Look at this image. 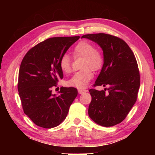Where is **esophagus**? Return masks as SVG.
I'll list each match as a JSON object with an SVG mask.
<instances>
[{
	"mask_svg": "<svg viewBox=\"0 0 155 155\" xmlns=\"http://www.w3.org/2000/svg\"><path fill=\"white\" fill-rule=\"evenodd\" d=\"M87 90L85 89H78V92H79V94H84V93L87 92Z\"/></svg>",
	"mask_w": 155,
	"mask_h": 155,
	"instance_id": "esophagus-1",
	"label": "esophagus"
}]
</instances>
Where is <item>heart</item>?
Wrapping results in <instances>:
<instances>
[{
    "label": "heart",
    "instance_id": "b5f03b06",
    "mask_svg": "<svg viewBox=\"0 0 155 155\" xmlns=\"http://www.w3.org/2000/svg\"><path fill=\"white\" fill-rule=\"evenodd\" d=\"M74 57L82 56L81 68L68 80V84L72 87L82 89L85 88L88 82L92 79L93 71H98L102 66L104 56L101 51L95 48L94 45L87 41H80L73 49ZM59 65L63 73H70L72 71L71 61L68 55L64 54L61 57Z\"/></svg>",
    "mask_w": 155,
    "mask_h": 155
}]
</instances>
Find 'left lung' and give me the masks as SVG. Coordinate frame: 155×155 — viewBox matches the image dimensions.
<instances>
[{
    "label": "left lung",
    "mask_w": 155,
    "mask_h": 155,
    "mask_svg": "<svg viewBox=\"0 0 155 155\" xmlns=\"http://www.w3.org/2000/svg\"><path fill=\"white\" fill-rule=\"evenodd\" d=\"M82 38L102 48L104 65L94 87H108L104 90H89L92 96L89 116L100 126H115L126 118L137 100L140 78L136 58L128 44L115 36L99 33Z\"/></svg>",
    "instance_id": "left-lung-1"
}]
</instances>
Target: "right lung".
Returning a JSON list of instances; mask_svg holds the SVG:
<instances>
[{"label":"right lung","instance_id":"right-lung-1","mask_svg":"<svg viewBox=\"0 0 155 155\" xmlns=\"http://www.w3.org/2000/svg\"><path fill=\"white\" fill-rule=\"evenodd\" d=\"M76 37H53L34 46L25 54L19 71L18 90L24 113L37 126L52 128L65 119L78 95L77 89L61 87L59 95L52 94L63 79L59 61Z\"/></svg>","mask_w":155,"mask_h":155}]
</instances>
